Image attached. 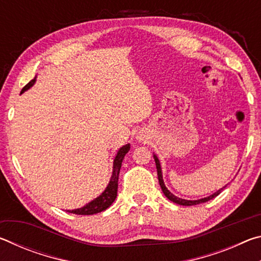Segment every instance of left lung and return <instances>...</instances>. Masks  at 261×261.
Here are the masks:
<instances>
[{
	"mask_svg": "<svg viewBox=\"0 0 261 261\" xmlns=\"http://www.w3.org/2000/svg\"><path fill=\"white\" fill-rule=\"evenodd\" d=\"M154 160H155V165H156V171H158V178H159V183H160V187L162 189V192L165 193V196L169 199L170 201L175 202V204H178V205H182V206H192V205H198V204H201V202H206L211 199H213L216 196H219L221 193V191L226 188L223 187L222 189H220L219 191H216L215 193L212 194V196L204 198V199H199V200H185V199H180V198L174 196L173 193H170L168 191V189L165 187V183H163V179H162V173H161V167H160V162H159L156 155H154Z\"/></svg>",
	"mask_w": 261,
	"mask_h": 261,
	"instance_id": "1",
	"label": "left lung"
}]
</instances>
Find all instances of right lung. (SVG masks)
Here are the masks:
<instances>
[{
  "label": "right lung",
  "instance_id": "1",
  "mask_svg": "<svg viewBox=\"0 0 261 261\" xmlns=\"http://www.w3.org/2000/svg\"><path fill=\"white\" fill-rule=\"evenodd\" d=\"M34 82H35V78L32 79V81H31L29 84H26V85L23 87V90H21V93L25 92L26 90H29V88L33 85ZM129 149H130V144H127V145H125V146L120 148V151L117 152L116 158H115V160H114L113 176H112V178H110L108 187L106 188L102 194L99 196L98 198H95L94 200L88 202L86 206L82 207V208L68 211L69 213H73V214H78V215H92V214L100 213V212L107 210L108 207L113 204L115 198H116V196H117L118 175H120L122 161H123V159H124L125 154L129 152Z\"/></svg>",
  "mask_w": 261,
  "mask_h": 261
}]
</instances>
